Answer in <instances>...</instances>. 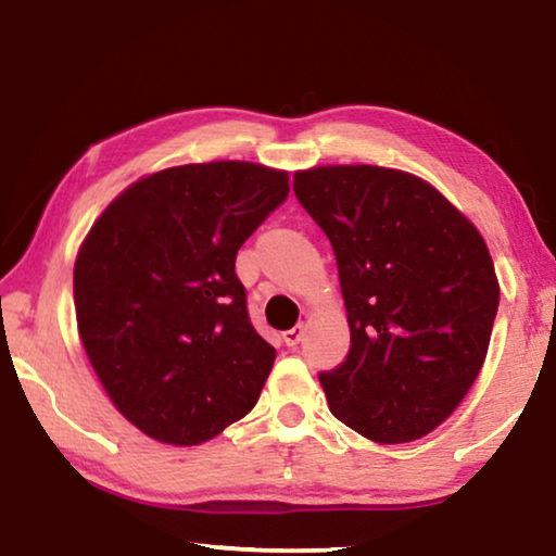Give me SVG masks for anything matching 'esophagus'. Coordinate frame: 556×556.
Returning <instances> with one entry per match:
<instances>
[{"label":"esophagus","mask_w":556,"mask_h":556,"mask_svg":"<svg viewBox=\"0 0 556 556\" xmlns=\"http://www.w3.org/2000/svg\"><path fill=\"white\" fill-rule=\"evenodd\" d=\"M301 340H303V326H295V328H290V330L283 332V343L288 348H295L298 343H301Z\"/></svg>","instance_id":"34e87169"}]
</instances>
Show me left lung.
<instances>
[{
	"label": "left lung",
	"instance_id": "1",
	"mask_svg": "<svg viewBox=\"0 0 556 556\" xmlns=\"http://www.w3.org/2000/svg\"><path fill=\"white\" fill-rule=\"evenodd\" d=\"M295 199L328 236L348 311L345 361L320 372L330 413L375 442H413L482 370L500 286L480 230L422 178L320 166Z\"/></svg>",
	"mask_w": 556,
	"mask_h": 556
}]
</instances>
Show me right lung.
I'll return each instance as SVG.
<instances>
[{"label":"right lung","instance_id":"1","mask_svg":"<svg viewBox=\"0 0 556 556\" xmlns=\"http://www.w3.org/2000/svg\"><path fill=\"white\" fill-rule=\"evenodd\" d=\"M288 199L249 161L159 170L101 213L74 266L84 350L141 432L199 445L258 403L276 361L251 326L236 253Z\"/></svg>","mask_w":556,"mask_h":556}]
</instances>
